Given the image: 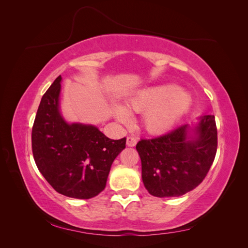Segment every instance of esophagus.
Returning <instances> with one entry per match:
<instances>
[{
  "instance_id": "esophagus-1",
  "label": "esophagus",
  "mask_w": 248,
  "mask_h": 248,
  "mask_svg": "<svg viewBox=\"0 0 248 248\" xmlns=\"http://www.w3.org/2000/svg\"><path fill=\"white\" fill-rule=\"evenodd\" d=\"M137 142H138V140L136 138H133V137H128V138H127L126 144H127V146H128V147H134V146L137 145Z\"/></svg>"
}]
</instances>
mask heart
Returning a JSON list of instances; mask_svg holds the SVG:
<instances>
[{"instance_id":"obj_1","label":"heart","mask_w":248,"mask_h":248,"mask_svg":"<svg viewBox=\"0 0 248 248\" xmlns=\"http://www.w3.org/2000/svg\"><path fill=\"white\" fill-rule=\"evenodd\" d=\"M190 106V96L174 85L139 90L125 102L127 110L145 112V128L151 133H163L170 129ZM116 116L123 123L129 121V114L122 108L116 109Z\"/></svg>"}]
</instances>
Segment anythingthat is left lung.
Listing matches in <instances>:
<instances>
[{
  "mask_svg": "<svg viewBox=\"0 0 248 248\" xmlns=\"http://www.w3.org/2000/svg\"><path fill=\"white\" fill-rule=\"evenodd\" d=\"M137 150L146 189L157 198L180 197L207 176L217 150L215 117L200 118L196 127L185 124L163 136L140 140Z\"/></svg>",
  "mask_w": 248,
  "mask_h": 248,
  "instance_id": "1",
  "label": "left lung"
}]
</instances>
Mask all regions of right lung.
Masks as SVG:
<instances>
[{"label":"right lung","instance_id":"right-lung-1","mask_svg":"<svg viewBox=\"0 0 248 248\" xmlns=\"http://www.w3.org/2000/svg\"><path fill=\"white\" fill-rule=\"evenodd\" d=\"M61 76L42 96L32 128L36 166L57 192L91 199L106 187L126 138L110 140L93 125L68 124L59 110Z\"/></svg>","mask_w":248,"mask_h":248}]
</instances>
